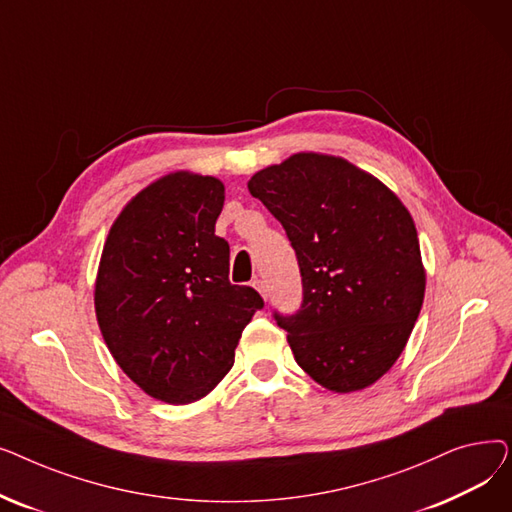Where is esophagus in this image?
Instances as JSON below:
<instances>
[{"label":"esophagus","instance_id":"1","mask_svg":"<svg viewBox=\"0 0 512 512\" xmlns=\"http://www.w3.org/2000/svg\"><path fill=\"white\" fill-rule=\"evenodd\" d=\"M253 288H257L261 297L267 299V286H265V282H263L261 278H255V280H253Z\"/></svg>","mask_w":512,"mask_h":512}]
</instances>
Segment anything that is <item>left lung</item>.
<instances>
[{
  "label": "left lung",
  "mask_w": 512,
  "mask_h": 512,
  "mask_svg": "<svg viewBox=\"0 0 512 512\" xmlns=\"http://www.w3.org/2000/svg\"><path fill=\"white\" fill-rule=\"evenodd\" d=\"M249 191L297 253L303 305L278 315L297 363L332 392L378 382L405 351L425 294L409 209L336 155L303 151L251 176Z\"/></svg>",
  "instance_id": "obj_1"
}]
</instances>
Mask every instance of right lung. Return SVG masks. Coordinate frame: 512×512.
I'll return each instance as SVG.
<instances>
[{"instance_id": "obj_1", "label": "right lung", "mask_w": 512, "mask_h": 512, "mask_svg": "<svg viewBox=\"0 0 512 512\" xmlns=\"http://www.w3.org/2000/svg\"><path fill=\"white\" fill-rule=\"evenodd\" d=\"M224 182L172 172L134 195L105 238L95 315L112 357L145 394L188 405L234 363V348L263 307L230 284V247L215 236Z\"/></svg>"}]
</instances>
